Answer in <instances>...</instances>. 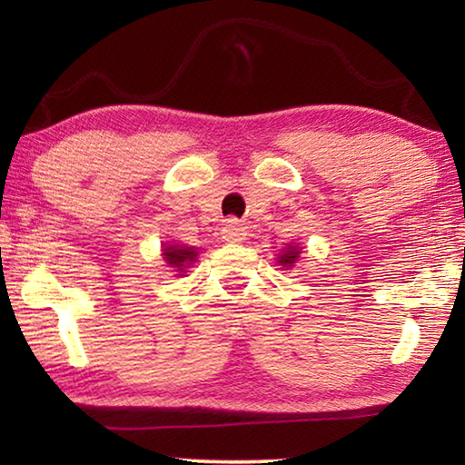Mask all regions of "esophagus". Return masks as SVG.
Listing matches in <instances>:
<instances>
[{
	"label": "esophagus",
	"instance_id": "34e87169",
	"mask_svg": "<svg viewBox=\"0 0 465 465\" xmlns=\"http://www.w3.org/2000/svg\"><path fill=\"white\" fill-rule=\"evenodd\" d=\"M222 235L225 242L238 243L246 238V227H243V223H240L238 219H227L223 230H222Z\"/></svg>",
	"mask_w": 465,
	"mask_h": 465
}]
</instances>
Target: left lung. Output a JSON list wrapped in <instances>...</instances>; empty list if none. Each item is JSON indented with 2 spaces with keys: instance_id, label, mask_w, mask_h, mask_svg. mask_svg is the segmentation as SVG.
I'll use <instances>...</instances> for the list:
<instances>
[{
  "instance_id": "8db88e82",
  "label": "left lung",
  "mask_w": 465,
  "mask_h": 465,
  "mask_svg": "<svg viewBox=\"0 0 465 465\" xmlns=\"http://www.w3.org/2000/svg\"><path fill=\"white\" fill-rule=\"evenodd\" d=\"M297 254H299L297 248H287L285 254H282V256L279 258V262H281L282 266H291V264H293V262L297 261Z\"/></svg>"
}]
</instances>
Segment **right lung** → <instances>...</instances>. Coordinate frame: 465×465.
I'll return each mask as SVG.
<instances>
[{"mask_svg": "<svg viewBox=\"0 0 465 465\" xmlns=\"http://www.w3.org/2000/svg\"><path fill=\"white\" fill-rule=\"evenodd\" d=\"M196 256V252L193 248H184V246H168L163 248V258H166L170 266L174 269H184L186 262H193Z\"/></svg>", "mask_w": 465, "mask_h": 465, "instance_id": "add662e5", "label": "right lung"}]
</instances>
